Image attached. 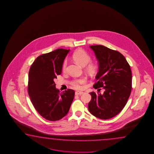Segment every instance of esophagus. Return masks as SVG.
I'll list each match as a JSON object with an SVG mask.
<instances>
[{
    "instance_id": "esophagus-1",
    "label": "esophagus",
    "mask_w": 154,
    "mask_h": 154,
    "mask_svg": "<svg viewBox=\"0 0 154 154\" xmlns=\"http://www.w3.org/2000/svg\"><path fill=\"white\" fill-rule=\"evenodd\" d=\"M83 93H84L83 92L78 91H77L75 92V95H82Z\"/></svg>"
}]
</instances>
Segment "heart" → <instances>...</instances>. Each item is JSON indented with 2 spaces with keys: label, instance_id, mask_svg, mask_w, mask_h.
<instances>
[{
  "label": "heart",
  "instance_id": "obj_1",
  "mask_svg": "<svg viewBox=\"0 0 154 154\" xmlns=\"http://www.w3.org/2000/svg\"><path fill=\"white\" fill-rule=\"evenodd\" d=\"M72 58L78 63L80 66H86L88 62L91 60V57L83 49H79L72 54ZM66 66V61H65L63 63V69L64 70ZM98 65L96 63L91 62L89 63L87 66V70L88 72L90 73H94L96 72L97 69ZM86 82V79L85 78H80L72 80L71 82V85H72L73 88L76 89H81L82 88V85L84 84Z\"/></svg>",
  "mask_w": 154,
  "mask_h": 154
}]
</instances>
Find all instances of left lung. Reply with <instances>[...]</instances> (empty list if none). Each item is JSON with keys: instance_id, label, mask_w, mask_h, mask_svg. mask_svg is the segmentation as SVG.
I'll return each mask as SVG.
<instances>
[{"instance_id": "obj_1", "label": "left lung", "mask_w": 154, "mask_h": 154, "mask_svg": "<svg viewBox=\"0 0 154 154\" xmlns=\"http://www.w3.org/2000/svg\"><path fill=\"white\" fill-rule=\"evenodd\" d=\"M98 63V71L93 87L104 90L103 94L90 92L91 100L88 111L96 117L108 119L118 115L125 107L131 91V67L118 51L102 45L90 46Z\"/></svg>"}]
</instances>
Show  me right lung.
I'll list each match as a JSON object with an SVG mask.
<instances>
[{
  "label": "right lung",
  "instance_id": "1",
  "mask_svg": "<svg viewBox=\"0 0 154 154\" xmlns=\"http://www.w3.org/2000/svg\"><path fill=\"white\" fill-rule=\"evenodd\" d=\"M70 49H56L38 56L29 72L28 93L36 111L48 121H56L68 113L75 91L60 92L54 79L60 75L63 64Z\"/></svg>",
  "mask_w": 154,
  "mask_h": 154
}]
</instances>
